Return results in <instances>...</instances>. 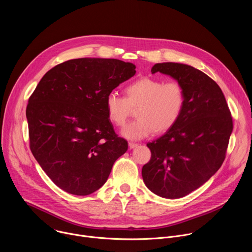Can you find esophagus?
<instances>
[{
	"mask_svg": "<svg viewBox=\"0 0 252 252\" xmlns=\"http://www.w3.org/2000/svg\"><path fill=\"white\" fill-rule=\"evenodd\" d=\"M138 145L137 143H135V142H132V141H130V142H128V147H129V149H134V148H136Z\"/></svg>",
	"mask_w": 252,
	"mask_h": 252,
	"instance_id": "esophagus-1",
	"label": "esophagus"
}]
</instances>
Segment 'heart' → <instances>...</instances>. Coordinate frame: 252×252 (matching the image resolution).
<instances>
[{
    "instance_id": "heart-1",
    "label": "heart",
    "mask_w": 252,
    "mask_h": 252,
    "mask_svg": "<svg viewBox=\"0 0 252 252\" xmlns=\"http://www.w3.org/2000/svg\"><path fill=\"white\" fill-rule=\"evenodd\" d=\"M126 96L110 93L105 97V113L110 122L123 127L131 107H137V119L122 131L128 139L145 138L155 131L170 129L181 118L185 106L182 85L170 80L143 77L130 83L125 90Z\"/></svg>"
}]
</instances>
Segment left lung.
Listing matches in <instances>:
<instances>
[{
    "mask_svg": "<svg viewBox=\"0 0 252 252\" xmlns=\"http://www.w3.org/2000/svg\"><path fill=\"white\" fill-rule=\"evenodd\" d=\"M182 85L185 106L177 123L148 143L151 160L142 166L143 183L155 194L181 198L200 188L221 166L233 125L224 94L201 70L185 63H159L152 73Z\"/></svg>",
    "mask_w": 252,
    "mask_h": 252,
    "instance_id": "obj_1",
    "label": "left lung"
}]
</instances>
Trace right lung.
<instances>
[{"label": "right lung", "mask_w": 252, "mask_h": 252, "mask_svg": "<svg viewBox=\"0 0 252 252\" xmlns=\"http://www.w3.org/2000/svg\"><path fill=\"white\" fill-rule=\"evenodd\" d=\"M134 75L133 63L116 59L69 60L50 69L30 96V148L61 189L94 192L127 151L106 116L105 97Z\"/></svg>", "instance_id": "right-lung-1"}]
</instances>
